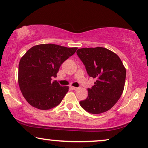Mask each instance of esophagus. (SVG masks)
<instances>
[{"label":"esophagus","instance_id":"esophagus-1","mask_svg":"<svg viewBox=\"0 0 148 148\" xmlns=\"http://www.w3.org/2000/svg\"><path fill=\"white\" fill-rule=\"evenodd\" d=\"M71 89H72L73 90H77V88H76V87L71 86Z\"/></svg>","mask_w":148,"mask_h":148}]
</instances>
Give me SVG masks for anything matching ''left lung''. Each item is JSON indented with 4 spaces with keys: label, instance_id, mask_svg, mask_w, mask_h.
<instances>
[{
    "label": "left lung",
    "instance_id": "left-lung-1",
    "mask_svg": "<svg viewBox=\"0 0 148 148\" xmlns=\"http://www.w3.org/2000/svg\"><path fill=\"white\" fill-rule=\"evenodd\" d=\"M77 54L89 76L96 79L94 86L88 89V98L79 102L81 106L92 114L106 112L123 94L126 69L119 56L106 48H79Z\"/></svg>",
    "mask_w": 148,
    "mask_h": 148
}]
</instances>
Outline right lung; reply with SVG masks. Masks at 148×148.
<instances>
[{"instance_id":"right-lung-1","label":"right lung","mask_w":148,"mask_h":148,"mask_svg":"<svg viewBox=\"0 0 148 148\" xmlns=\"http://www.w3.org/2000/svg\"><path fill=\"white\" fill-rule=\"evenodd\" d=\"M77 48H67L54 44H39L26 52L20 59L18 84L27 102L40 110L58 106L69 91L56 81L59 68L64 60L75 54Z\"/></svg>"}]
</instances>
